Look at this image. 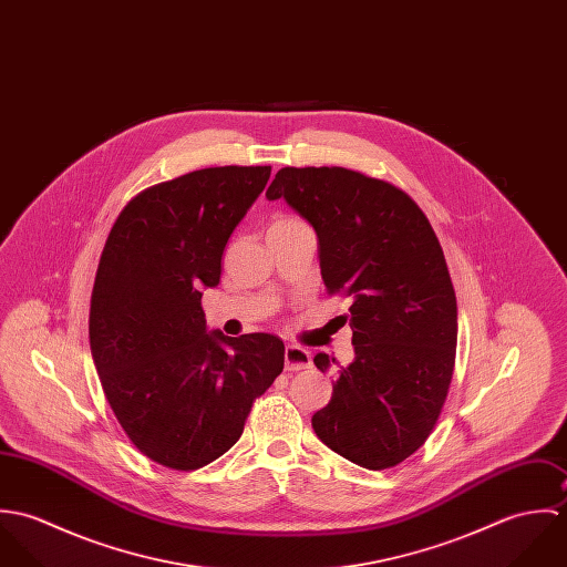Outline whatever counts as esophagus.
<instances>
[{
    "label": "esophagus",
    "mask_w": 567,
    "mask_h": 567,
    "mask_svg": "<svg viewBox=\"0 0 567 567\" xmlns=\"http://www.w3.org/2000/svg\"><path fill=\"white\" fill-rule=\"evenodd\" d=\"M284 360H286V371H303L312 367V355L308 349L297 347V344H288L284 351Z\"/></svg>",
    "instance_id": "esophagus-1"
}]
</instances>
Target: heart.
I'll use <instances>...</instances> for the list:
<instances>
[{"label":"heart","mask_w":567,"mask_h":567,"mask_svg":"<svg viewBox=\"0 0 567 567\" xmlns=\"http://www.w3.org/2000/svg\"><path fill=\"white\" fill-rule=\"evenodd\" d=\"M277 223H295V220H290V218H284V220H277Z\"/></svg>","instance_id":"1"}]
</instances>
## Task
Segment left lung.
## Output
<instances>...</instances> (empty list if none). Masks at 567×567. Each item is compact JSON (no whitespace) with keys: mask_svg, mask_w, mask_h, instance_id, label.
Returning a JSON list of instances; mask_svg holds the SVG:
<instances>
[{"mask_svg":"<svg viewBox=\"0 0 567 567\" xmlns=\"http://www.w3.org/2000/svg\"><path fill=\"white\" fill-rule=\"evenodd\" d=\"M266 198L315 227L324 286L349 297L355 358L312 427L364 470L395 467L430 436L454 373L458 312L443 248L408 194L347 167H281ZM315 364L324 373L336 358L317 353Z\"/></svg>","mask_w":567,"mask_h":567,"instance_id":"obj_1","label":"left lung"}]
</instances>
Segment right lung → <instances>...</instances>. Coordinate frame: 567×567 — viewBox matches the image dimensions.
Returning <instances> with one entry per match:
<instances>
[{"label":"right lung","mask_w":567,"mask_h":567,"mask_svg":"<svg viewBox=\"0 0 567 567\" xmlns=\"http://www.w3.org/2000/svg\"><path fill=\"white\" fill-rule=\"evenodd\" d=\"M268 176L270 165H225L159 183L124 207L104 244L93 364L133 445L165 467L198 470L231 450L255 398L284 371L281 338L209 331L200 308Z\"/></svg>","instance_id":"obj_1"}]
</instances>
